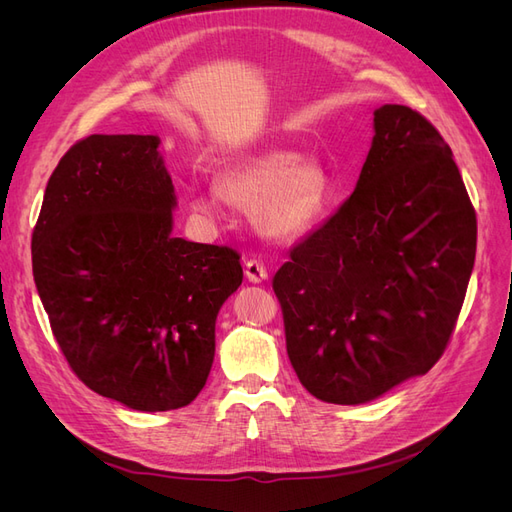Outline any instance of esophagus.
I'll return each mask as SVG.
<instances>
[{
	"label": "esophagus",
	"instance_id": "obj_1",
	"mask_svg": "<svg viewBox=\"0 0 512 512\" xmlns=\"http://www.w3.org/2000/svg\"><path fill=\"white\" fill-rule=\"evenodd\" d=\"M245 277L250 280L252 284H258L262 280H267L269 277V271L265 267V262H262L260 258H247L245 260Z\"/></svg>",
	"mask_w": 512,
	"mask_h": 512
}]
</instances>
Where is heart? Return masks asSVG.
<instances>
[{
    "mask_svg": "<svg viewBox=\"0 0 512 512\" xmlns=\"http://www.w3.org/2000/svg\"><path fill=\"white\" fill-rule=\"evenodd\" d=\"M331 183L318 162L303 160L299 151L267 149L226 168L220 190L194 194L198 213L220 218L226 200L256 209L258 224L277 239H292L312 228L327 209Z\"/></svg>",
    "mask_w": 512,
    "mask_h": 512,
    "instance_id": "obj_1",
    "label": "heart"
}]
</instances>
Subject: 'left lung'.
Wrapping results in <instances>:
<instances>
[{
	"label": "left lung",
	"instance_id": "obj_1",
	"mask_svg": "<svg viewBox=\"0 0 512 512\" xmlns=\"http://www.w3.org/2000/svg\"><path fill=\"white\" fill-rule=\"evenodd\" d=\"M374 128L356 190L273 275L288 359L327 404H365L427 374L476 256V211L436 126L384 104Z\"/></svg>",
	"mask_w": 512,
	"mask_h": 512
}]
</instances>
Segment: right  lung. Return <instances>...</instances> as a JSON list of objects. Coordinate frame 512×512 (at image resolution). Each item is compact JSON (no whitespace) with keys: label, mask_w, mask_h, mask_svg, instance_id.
<instances>
[{"label":"right lung","mask_w":512,"mask_h":512,"mask_svg":"<svg viewBox=\"0 0 512 512\" xmlns=\"http://www.w3.org/2000/svg\"><path fill=\"white\" fill-rule=\"evenodd\" d=\"M158 136L91 134L46 183L34 282L70 369L143 412L188 406L215 354V318L241 254L170 235L175 190Z\"/></svg>","instance_id":"obj_1"}]
</instances>
